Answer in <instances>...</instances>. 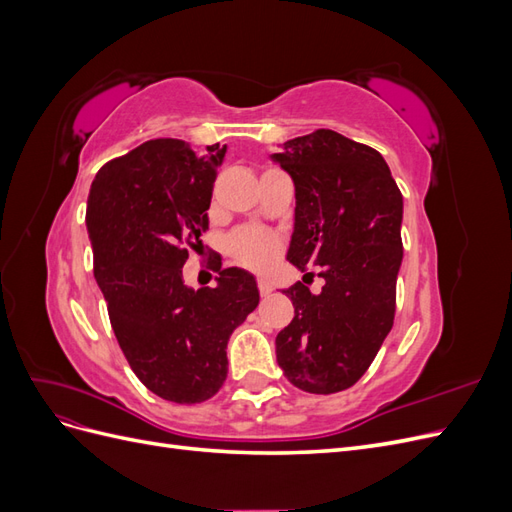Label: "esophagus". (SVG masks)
Instances as JSON below:
<instances>
[{
    "label": "esophagus",
    "instance_id": "34e87169",
    "mask_svg": "<svg viewBox=\"0 0 512 512\" xmlns=\"http://www.w3.org/2000/svg\"><path fill=\"white\" fill-rule=\"evenodd\" d=\"M258 290H260L262 297H269V294L273 292V284L269 280H265V277H260V280H258Z\"/></svg>",
    "mask_w": 512,
    "mask_h": 512
}]
</instances>
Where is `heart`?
I'll list each match as a JSON object with an SVG mask.
<instances>
[{
	"label": "heart",
	"instance_id": "obj_1",
	"mask_svg": "<svg viewBox=\"0 0 512 512\" xmlns=\"http://www.w3.org/2000/svg\"><path fill=\"white\" fill-rule=\"evenodd\" d=\"M228 247L232 256L243 262V265L252 269H262L275 258L277 250H280V241L267 230L245 228L230 237Z\"/></svg>",
	"mask_w": 512,
	"mask_h": 512
}]
</instances>
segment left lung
Returning <instances> with one entry per match:
<instances>
[{
  "label": "left lung",
  "instance_id": "8db88e82",
  "mask_svg": "<svg viewBox=\"0 0 512 512\" xmlns=\"http://www.w3.org/2000/svg\"><path fill=\"white\" fill-rule=\"evenodd\" d=\"M271 160L294 183V226L286 258L299 271L322 267L314 294L284 290L294 318L275 337L277 365L307 393H339L359 380L393 329L404 260V198L376 149L333 130L280 145Z\"/></svg>",
  "mask_w": 512,
  "mask_h": 512
}]
</instances>
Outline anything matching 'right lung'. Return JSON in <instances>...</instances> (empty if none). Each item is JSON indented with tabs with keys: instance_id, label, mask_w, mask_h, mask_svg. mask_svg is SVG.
<instances>
[{
	"instance_id": "add662e5",
	"label": "right lung",
	"mask_w": 512,
	"mask_h": 512,
	"mask_svg": "<svg viewBox=\"0 0 512 512\" xmlns=\"http://www.w3.org/2000/svg\"><path fill=\"white\" fill-rule=\"evenodd\" d=\"M224 156L226 145L194 151L153 138L104 164L87 198L94 275L117 342L138 380L175 404L220 391L228 339L260 301L256 277L239 267L220 265L213 288L183 282Z\"/></svg>"
}]
</instances>
